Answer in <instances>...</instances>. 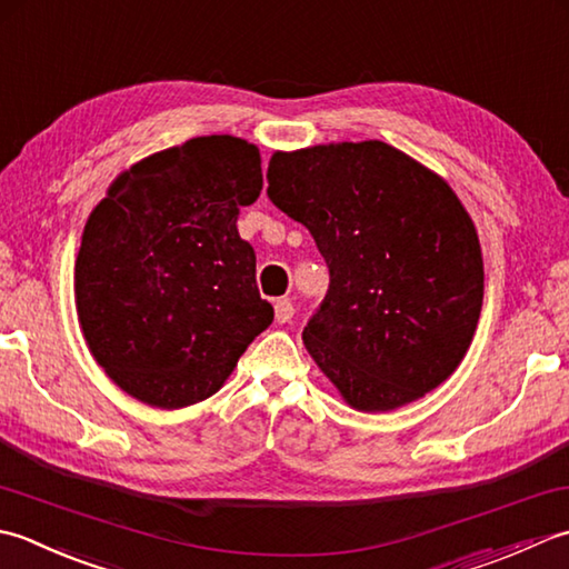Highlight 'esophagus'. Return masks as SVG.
Returning <instances> with one entry per match:
<instances>
[{"label": "esophagus", "mask_w": 569, "mask_h": 569, "mask_svg": "<svg viewBox=\"0 0 569 569\" xmlns=\"http://www.w3.org/2000/svg\"><path fill=\"white\" fill-rule=\"evenodd\" d=\"M292 317H295L292 301H289V299H277L274 301V319L280 321V323H287V321H292Z\"/></svg>", "instance_id": "esophagus-1"}]
</instances>
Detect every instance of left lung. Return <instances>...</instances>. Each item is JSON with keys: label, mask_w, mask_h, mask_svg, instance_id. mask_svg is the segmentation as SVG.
<instances>
[{"label": "left lung", "mask_w": 569, "mask_h": 569, "mask_svg": "<svg viewBox=\"0 0 569 569\" xmlns=\"http://www.w3.org/2000/svg\"><path fill=\"white\" fill-rule=\"evenodd\" d=\"M268 181L327 260L301 341L343 402L388 412L442 386L483 301L477 226L449 183L380 139L274 152Z\"/></svg>", "instance_id": "8db88e82"}]
</instances>
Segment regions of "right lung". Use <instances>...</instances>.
<instances>
[{"instance_id":"1","label":"right lung","mask_w":569,"mask_h":569,"mask_svg":"<svg viewBox=\"0 0 569 569\" xmlns=\"http://www.w3.org/2000/svg\"><path fill=\"white\" fill-rule=\"evenodd\" d=\"M260 149L193 137L139 159L92 208L76 258V311L114 386L161 410L211 398L274 311L254 282L240 206L262 191Z\"/></svg>"}]
</instances>
